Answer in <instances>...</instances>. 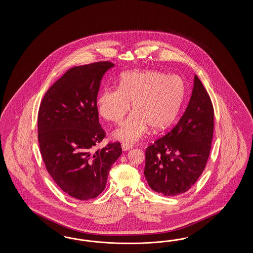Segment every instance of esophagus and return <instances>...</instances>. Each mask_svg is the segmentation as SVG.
Listing matches in <instances>:
<instances>
[{"label":"esophagus","mask_w":253,"mask_h":253,"mask_svg":"<svg viewBox=\"0 0 253 253\" xmlns=\"http://www.w3.org/2000/svg\"><path fill=\"white\" fill-rule=\"evenodd\" d=\"M131 147H132L131 145L126 144V143H123V145H122V148H123V151H128V150H130Z\"/></svg>","instance_id":"1"}]
</instances>
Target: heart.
Instances as JSON below:
<instances>
[{"mask_svg": "<svg viewBox=\"0 0 253 253\" xmlns=\"http://www.w3.org/2000/svg\"><path fill=\"white\" fill-rule=\"evenodd\" d=\"M184 93L180 77L155 70H134L123 73L118 88L100 92L96 106L102 118L121 123L131 103L133 112L114 132V137L131 144L143 137L149 127L153 130L166 129L178 115Z\"/></svg>", "mask_w": 253, "mask_h": 253, "instance_id": "1", "label": "heart"}]
</instances>
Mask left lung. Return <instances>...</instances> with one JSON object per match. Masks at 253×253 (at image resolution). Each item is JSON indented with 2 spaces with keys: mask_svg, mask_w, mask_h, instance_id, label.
I'll list each match as a JSON object with an SVG mask.
<instances>
[{
  "mask_svg": "<svg viewBox=\"0 0 253 253\" xmlns=\"http://www.w3.org/2000/svg\"><path fill=\"white\" fill-rule=\"evenodd\" d=\"M213 118L211 100L195 75L184 115L172 130L146 148L144 174L152 190L172 197L197 182L211 151Z\"/></svg>",
  "mask_w": 253,
  "mask_h": 253,
  "instance_id": "8db88e82",
  "label": "left lung"
}]
</instances>
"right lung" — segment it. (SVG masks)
Instances as JSON below:
<instances>
[{
  "label": "right lung",
  "mask_w": 253,
  "mask_h": 253,
  "mask_svg": "<svg viewBox=\"0 0 253 253\" xmlns=\"http://www.w3.org/2000/svg\"><path fill=\"white\" fill-rule=\"evenodd\" d=\"M115 65L97 62L69 69L46 92L38 113V140L46 169L69 196L94 199L104 191L120 143L92 152L105 138L96 106L104 74Z\"/></svg>",
  "instance_id": "1"
}]
</instances>
